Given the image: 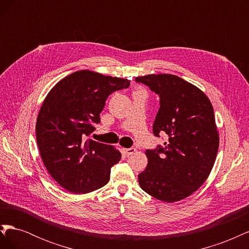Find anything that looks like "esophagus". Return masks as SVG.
Returning <instances> with one entry per match:
<instances>
[{"instance_id": "esophagus-1", "label": "esophagus", "mask_w": 249, "mask_h": 249, "mask_svg": "<svg viewBox=\"0 0 249 249\" xmlns=\"http://www.w3.org/2000/svg\"><path fill=\"white\" fill-rule=\"evenodd\" d=\"M123 152L125 156H131L133 154L136 153V148L134 147H130V148H123Z\"/></svg>"}]
</instances>
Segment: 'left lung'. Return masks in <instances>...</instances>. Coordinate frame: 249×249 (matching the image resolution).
Listing matches in <instances>:
<instances>
[{
  "mask_svg": "<svg viewBox=\"0 0 249 249\" xmlns=\"http://www.w3.org/2000/svg\"><path fill=\"white\" fill-rule=\"evenodd\" d=\"M135 81L159 95L153 133L167 135L163 145L146 149L148 163L138 175L139 185L165 202L184 199L205 183L215 163L219 135L212 104L200 89L175 74H148Z\"/></svg>",
  "mask_w": 249,
  "mask_h": 249,
  "instance_id": "obj_1",
  "label": "left lung"
}]
</instances>
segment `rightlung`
<instances>
[{
  "instance_id": "1",
  "label": "right lung",
  "mask_w": 249,
  "mask_h": 249,
  "mask_svg": "<svg viewBox=\"0 0 249 249\" xmlns=\"http://www.w3.org/2000/svg\"><path fill=\"white\" fill-rule=\"evenodd\" d=\"M130 86V81L79 71L53 87L37 116L36 139L44 166L65 190L88 193L110 179L122 154L89 137L101 123L108 96Z\"/></svg>"
}]
</instances>
